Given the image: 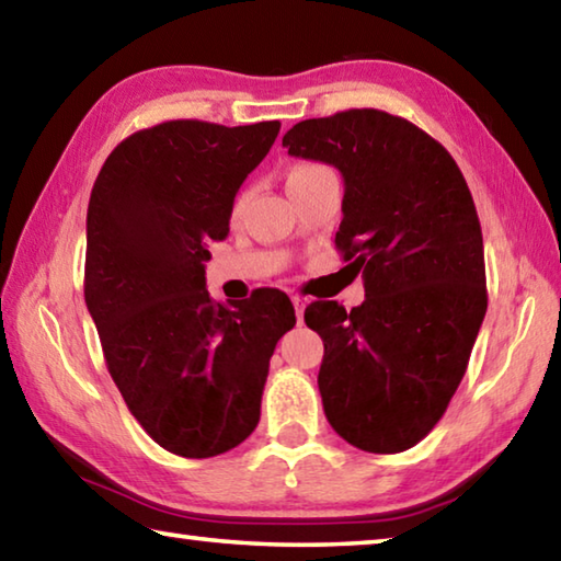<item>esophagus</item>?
Instances as JSON below:
<instances>
[{
  "mask_svg": "<svg viewBox=\"0 0 561 561\" xmlns=\"http://www.w3.org/2000/svg\"><path fill=\"white\" fill-rule=\"evenodd\" d=\"M291 301H294V311H297V321L301 324V319H304V309H307V301H304L301 297H294Z\"/></svg>",
  "mask_w": 561,
  "mask_h": 561,
  "instance_id": "esophagus-1",
  "label": "esophagus"
}]
</instances>
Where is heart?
I'll use <instances>...</instances> for the list:
<instances>
[{
    "label": "heart",
    "instance_id": "heart-1",
    "mask_svg": "<svg viewBox=\"0 0 561 561\" xmlns=\"http://www.w3.org/2000/svg\"><path fill=\"white\" fill-rule=\"evenodd\" d=\"M317 170H321V165H317V163L294 165V168L289 170V175H287V183H291V180H299V178H307V175H311V173H317ZM242 203H244V197H237V207H240Z\"/></svg>",
    "mask_w": 561,
    "mask_h": 561
}]
</instances>
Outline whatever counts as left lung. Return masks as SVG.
I'll list each match as a JSON object with an SVG mask.
<instances>
[{
	"label": "left lung",
	"mask_w": 561,
	"mask_h": 561,
	"mask_svg": "<svg viewBox=\"0 0 561 561\" xmlns=\"http://www.w3.org/2000/svg\"><path fill=\"white\" fill-rule=\"evenodd\" d=\"M282 146L344 178L336 250L366 289L351 311L336 301L304 311L324 339V413L356 448L403 453L443 417L488 311L470 187L438 140L376 108L301 121Z\"/></svg>",
	"instance_id": "1"
}]
</instances>
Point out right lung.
Wrapping results in <instances>:
<instances>
[{
    "instance_id": "add662e5",
    "label": "right lung",
    "mask_w": 561,
    "mask_h": 561,
    "mask_svg": "<svg viewBox=\"0 0 561 561\" xmlns=\"http://www.w3.org/2000/svg\"><path fill=\"white\" fill-rule=\"evenodd\" d=\"M279 126L158 123L121 140L91 190L83 297L103 358L133 417L180 458L250 438L274 346L297 324L284 291L227 307L205 289L207 244L230 232Z\"/></svg>"
}]
</instances>
